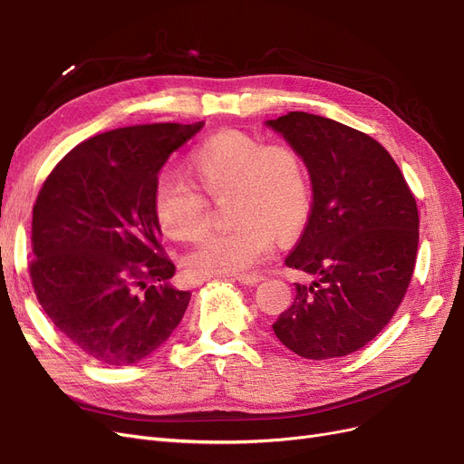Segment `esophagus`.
Instances as JSON below:
<instances>
[{"label": "esophagus", "mask_w": 464, "mask_h": 464, "mask_svg": "<svg viewBox=\"0 0 464 464\" xmlns=\"http://www.w3.org/2000/svg\"><path fill=\"white\" fill-rule=\"evenodd\" d=\"M236 280L244 285H255L263 280V276L261 275H239V276H236Z\"/></svg>", "instance_id": "obj_1"}]
</instances>
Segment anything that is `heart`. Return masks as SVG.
<instances>
[{
	"label": "heart",
	"instance_id": "obj_1",
	"mask_svg": "<svg viewBox=\"0 0 464 464\" xmlns=\"http://www.w3.org/2000/svg\"><path fill=\"white\" fill-rule=\"evenodd\" d=\"M188 169L205 196L227 199L232 228L211 236L186 257L194 278L246 275L273 249L275 234H295L311 209V184L299 151L285 141L265 143L239 130H222L189 153ZM201 191L177 177L153 189L159 227L177 242H198L209 227Z\"/></svg>",
	"mask_w": 464,
	"mask_h": 464
}]
</instances>
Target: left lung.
<instances>
[{
	"mask_svg": "<svg viewBox=\"0 0 464 464\" xmlns=\"http://www.w3.org/2000/svg\"><path fill=\"white\" fill-rule=\"evenodd\" d=\"M265 124L299 151L313 186L307 227L285 265L314 280L295 284L273 330L299 357H345L401 305L419 249L417 201L371 136L303 111Z\"/></svg>",
	"mask_w": 464,
	"mask_h": 464,
	"instance_id": "1",
	"label": "left lung"
}]
</instances>
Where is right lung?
<instances>
[{"instance_id": "add662e5", "label": "right lung", "mask_w": 464, "mask_h": 464, "mask_svg": "<svg viewBox=\"0 0 464 464\" xmlns=\"http://www.w3.org/2000/svg\"><path fill=\"white\" fill-rule=\"evenodd\" d=\"M194 124L126 126L71 150L32 211L30 278L63 335L103 364L130 366L161 347L191 294L170 284L159 244L157 174L194 138Z\"/></svg>"}]
</instances>
